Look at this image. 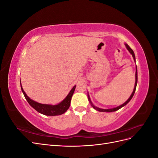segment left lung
Instances as JSON below:
<instances>
[{"label":"left lung","mask_w":158,"mask_h":158,"mask_svg":"<svg viewBox=\"0 0 158 158\" xmlns=\"http://www.w3.org/2000/svg\"><path fill=\"white\" fill-rule=\"evenodd\" d=\"M125 45H126V47H127V49L129 51V52H131V53L132 54V56H133V59H134V60H135V53H134V51H132V49L130 47H129L127 44H125ZM137 82H138V74H137V67H136V82H135V88H134V90H133V92H132V94H131V95L130 96V98H128V99L127 100V101L125 102V103H124L123 105H121V106H118V107H115V108H113V109H100V108H98V107H95L94 105L92 103V102H91V101H90V99H89V98H88L89 99V102H90V103L92 104V106L95 109H96L97 111H102V112H113V111H117V110H118L119 109H121V107H124L125 106H126V105L131 101V99L132 98V97H133V95H134V94H135V91H136V85H137ZM89 97V96H88Z\"/></svg>","instance_id":"1"}]
</instances>
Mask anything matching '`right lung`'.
<instances>
[{
    "mask_svg": "<svg viewBox=\"0 0 158 158\" xmlns=\"http://www.w3.org/2000/svg\"><path fill=\"white\" fill-rule=\"evenodd\" d=\"M75 88H76V85L70 90L69 95L66 96V98L63 100V102H60L59 104L56 105V106H51V105L41 104L40 103H37L36 102H34L33 100L31 99L26 95L24 91H23L21 85L22 91L28 103H29L33 109H35L37 111L43 114H45V115H48V116L60 115V114H63L64 113H65L66 111H67V109L70 107L71 98L74 94Z\"/></svg>",
    "mask_w": 158,
    "mask_h": 158,
    "instance_id": "obj_1",
    "label": "right lung"
}]
</instances>
